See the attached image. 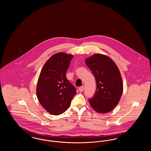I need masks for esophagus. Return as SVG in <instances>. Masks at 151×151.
<instances>
[{
  "mask_svg": "<svg viewBox=\"0 0 151 151\" xmlns=\"http://www.w3.org/2000/svg\"><path fill=\"white\" fill-rule=\"evenodd\" d=\"M84 86L79 87V91L80 92H82L84 91Z\"/></svg>",
  "mask_w": 151,
  "mask_h": 151,
  "instance_id": "1",
  "label": "esophagus"
}]
</instances>
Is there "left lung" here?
I'll return each instance as SVG.
<instances>
[{"mask_svg":"<svg viewBox=\"0 0 151 151\" xmlns=\"http://www.w3.org/2000/svg\"><path fill=\"white\" fill-rule=\"evenodd\" d=\"M96 81V92L89 99L97 112L106 113L118 104L123 92V83L119 70L114 61L106 55L96 54L86 60Z\"/></svg>","mask_w":151,"mask_h":151,"instance_id":"8db88e82","label":"left lung"}]
</instances>
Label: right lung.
Segmentation results:
<instances>
[{"label": "right lung", "mask_w": 151, "mask_h": 151, "mask_svg": "<svg viewBox=\"0 0 151 151\" xmlns=\"http://www.w3.org/2000/svg\"><path fill=\"white\" fill-rule=\"evenodd\" d=\"M73 56L64 52L53 55L41 71L37 96L41 105L51 114L63 113L70 106L76 89L66 78Z\"/></svg>", "instance_id": "right-lung-1"}]
</instances>
